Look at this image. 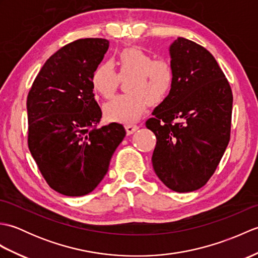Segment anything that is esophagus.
<instances>
[{
	"label": "esophagus",
	"mask_w": 258,
	"mask_h": 258,
	"mask_svg": "<svg viewBox=\"0 0 258 258\" xmlns=\"http://www.w3.org/2000/svg\"><path fill=\"white\" fill-rule=\"evenodd\" d=\"M125 130H126V133L131 135L139 130V126L135 124H127V125H125Z\"/></svg>",
	"instance_id": "esophagus-1"
}]
</instances>
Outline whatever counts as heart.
<instances>
[{
	"label": "heart",
	"mask_w": 258,
	"mask_h": 258,
	"mask_svg": "<svg viewBox=\"0 0 258 258\" xmlns=\"http://www.w3.org/2000/svg\"><path fill=\"white\" fill-rule=\"evenodd\" d=\"M117 65L118 74L111 64L98 65L93 74V86L103 97L109 98L119 79L130 78L126 84L128 94L115 97L104 107L108 120L130 124L141 118L149 101L160 103L167 96L174 82V70L168 59H152L149 53L138 47L120 52Z\"/></svg>",
	"instance_id": "b5f03b06"
}]
</instances>
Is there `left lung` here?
<instances>
[{
    "mask_svg": "<svg viewBox=\"0 0 258 258\" xmlns=\"http://www.w3.org/2000/svg\"><path fill=\"white\" fill-rule=\"evenodd\" d=\"M172 89L146 120L156 136L152 163L163 184L178 193L204 186L231 136L233 94L205 47L177 37L168 48Z\"/></svg>",
    "mask_w": 258,
    "mask_h": 258,
    "instance_id": "1",
    "label": "left lung"
}]
</instances>
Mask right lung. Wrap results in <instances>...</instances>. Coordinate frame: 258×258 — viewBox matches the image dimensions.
Masks as SVG:
<instances>
[{"label": "right lung", "instance_id": "obj_1", "mask_svg": "<svg viewBox=\"0 0 258 258\" xmlns=\"http://www.w3.org/2000/svg\"><path fill=\"white\" fill-rule=\"evenodd\" d=\"M105 38H82L54 53L27 95L29 149L43 177L67 196L91 193L126 135L122 124L97 128L102 111L93 74L108 50Z\"/></svg>", "mask_w": 258, "mask_h": 258}]
</instances>
